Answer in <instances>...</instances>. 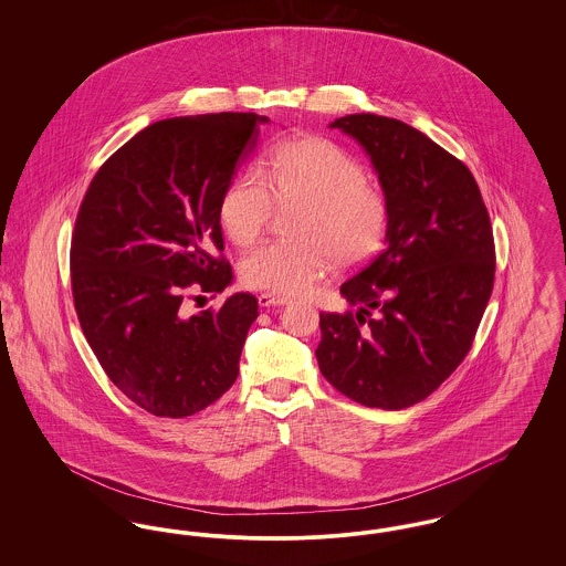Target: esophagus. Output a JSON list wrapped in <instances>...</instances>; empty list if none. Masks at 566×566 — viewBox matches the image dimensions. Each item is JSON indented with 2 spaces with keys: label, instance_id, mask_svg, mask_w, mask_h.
Returning a JSON list of instances; mask_svg holds the SVG:
<instances>
[{
  "label": "esophagus",
  "instance_id": "esophagus-1",
  "mask_svg": "<svg viewBox=\"0 0 566 566\" xmlns=\"http://www.w3.org/2000/svg\"><path fill=\"white\" fill-rule=\"evenodd\" d=\"M291 298L284 295H271V293H263L259 295V305L261 307H280V305H289Z\"/></svg>",
  "mask_w": 566,
  "mask_h": 566
}]
</instances>
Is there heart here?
<instances>
[{"label":"heart","instance_id":"b5f03b06","mask_svg":"<svg viewBox=\"0 0 566 566\" xmlns=\"http://www.w3.org/2000/svg\"><path fill=\"white\" fill-rule=\"evenodd\" d=\"M277 206H303L296 216L301 242H268L242 261L252 289L295 295L312 289L335 261L342 268L369 259L386 238L388 208L367 185L363 165L321 135L284 139L256 171H240L222 190L218 220L227 238L256 242Z\"/></svg>","mask_w":566,"mask_h":566}]
</instances>
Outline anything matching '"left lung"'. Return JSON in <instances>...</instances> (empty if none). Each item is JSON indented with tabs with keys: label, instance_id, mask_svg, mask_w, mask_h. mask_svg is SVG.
Here are the masks:
<instances>
[{
	"label": "left lung",
	"instance_id": "obj_1",
	"mask_svg": "<svg viewBox=\"0 0 566 566\" xmlns=\"http://www.w3.org/2000/svg\"><path fill=\"white\" fill-rule=\"evenodd\" d=\"M365 150L388 208L386 248L321 314L323 376L365 407L424 401L471 350L494 282V240L464 163L403 120L348 114L328 125Z\"/></svg>",
	"mask_w": 566,
	"mask_h": 566
}]
</instances>
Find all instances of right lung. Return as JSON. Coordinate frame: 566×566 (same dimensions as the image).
Masks as SVG:
<instances>
[{
  "label": "right lung",
  "instance_id": "obj_1",
  "mask_svg": "<svg viewBox=\"0 0 566 566\" xmlns=\"http://www.w3.org/2000/svg\"><path fill=\"white\" fill-rule=\"evenodd\" d=\"M268 116L220 112L165 118L99 167L72 235V291L99 365L135 405L187 418L238 379L256 296L182 314L185 291L222 293L233 273L222 252L218 203L256 148Z\"/></svg>",
  "mask_w": 566,
  "mask_h": 566
}]
</instances>
